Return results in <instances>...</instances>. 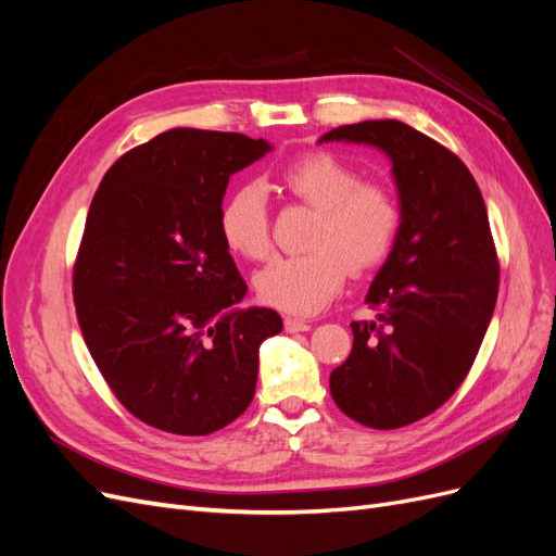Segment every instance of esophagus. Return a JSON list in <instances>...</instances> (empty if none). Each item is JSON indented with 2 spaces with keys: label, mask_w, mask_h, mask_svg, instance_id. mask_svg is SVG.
Here are the masks:
<instances>
[{
  "label": "esophagus",
  "mask_w": 556,
  "mask_h": 556,
  "mask_svg": "<svg viewBox=\"0 0 556 556\" xmlns=\"http://www.w3.org/2000/svg\"><path fill=\"white\" fill-rule=\"evenodd\" d=\"M313 325L306 323V319H299V317H285V331L296 333V331H308Z\"/></svg>",
  "instance_id": "esophagus-1"
}]
</instances>
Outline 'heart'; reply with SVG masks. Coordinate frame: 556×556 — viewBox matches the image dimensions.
<instances>
[{
    "label": "heart",
    "instance_id": "b5f03b06",
    "mask_svg": "<svg viewBox=\"0 0 556 556\" xmlns=\"http://www.w3.org/2000/svg\"><path fill=\"white\" fill-rule=\"evenodd\" d=\"M280 185L317 208L308 241L313 250L268 262L255 276V290L268 306L311 315L341 292L348 264L352 271H368L390 255L401 211L390 192L362 182L355 169L327 153L304 155L285 166ZM220 231L237 255L245 260L266 255L271 245L268 206L257 182H243L225 199Z\"/></svg>",
    "mask_w": 556,
    "mask_h": 556
}]
</instances>
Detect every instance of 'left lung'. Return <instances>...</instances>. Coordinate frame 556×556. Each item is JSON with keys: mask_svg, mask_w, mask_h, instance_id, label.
Returning <instances> with one entry per match:
<instances>
[{"mask_svg": "<svg viewBox=\"0 0 556 556\" xmlns=\"http://www.w3.org/2000/svg\"><path fill=\"white\" fill-rule=\"evenodd\" d=\"M371 146L392 162L401 227L366 304L371 323H352V352L329 376L348 417L399 429L457 392L490 327L498 262L484 199L466 164L399 121H364L317 143Z\"/></svg>", "mask_w": 556, "mask_h": 556, "instance_id": "left-lung-1", "label": "left lung"}]
</instances>
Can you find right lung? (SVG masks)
<instances>
[{
	"mask_svg": "<svg viewBox=\"0 0 556 556\" xmlns=\"http://www.w3.org/2000/svg\"><path fill=\"white\" fill-rule=\"evenodd\" d=\"M274 146L245 134L176 127L129 150L90 204L74 268L83 339L141 422L206 435L255 396L271 308L248 288L220 231L229 176Z\"/></svg>",
	"mask_w": 556,
	"mask_h": 556,
	"instance_id": "1",
	"label": "right lung"
}]
</instances>
